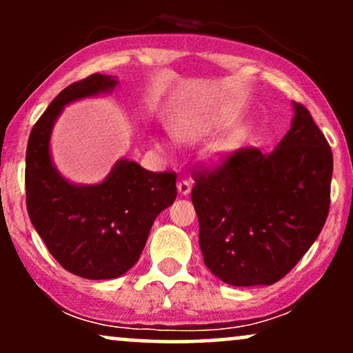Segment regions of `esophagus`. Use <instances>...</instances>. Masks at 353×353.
Wrapping results in <instances>:
<instances>
[{"label": "esophagus", "instance_id": "34e87169", "mask_svg": "<svg viewBox=\"0 0 353 353\" xmlns=\"http://www.w3.org/2000/svg\"><path fill=\"white\" fill-rule=\"evenodd\" d=\"M190 189H192V182H190V181L182 179V181L177 182V192H179L181 196H189Z\"/></svg>", "mask_w": 353, "mask_h": 353}]
</instances>
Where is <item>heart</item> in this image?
<instances>
[{
	"mask_svg": "<svg viewBox=\"0 0 353 353\" xmlns=\"http://www.w3.org/2000/svg\"><path fill=\"white\" fill-rule=\"evenodd\" d=\"M202 134H204V128H202L201 124L192 123V121H182V123L177 124L176 129H174V136H176L179 141H182V143H192V141L199 139ZM156 145L159 149L168 148V144H165L164 139H156ZM224 149H225L224 144L217 145V148H214L212 154L214 156H219Z\"/></svg>",
	"mask_w": 353,
	"mask_h": 353,
	"instance_id": "b5f03b06",
	"label": "heart"
}]
</instances>
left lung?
<instances>
[{
    "label": "left lung",
    "mask_w": 353,
    "mask_h": 353,
    "mask_svg": "<svg viewBox=\"0 0 353 353\" xmlns=\"http://www.w3.org/2000/svg\"><path fill=\"white\" fill-rule=\"evenodd\" d=\"M272 152L247 148L196 176L190 192L204 264L234 287L272 285L294 269L325 224L330 145L302 104Z\"/></svg>",
    "instance_id": "obj_1"
}]
</instances>
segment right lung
Wrapping results in <instances>:
<instances>
[{"label": "right lung", "instance_id": "add662e5", "mask_svg": "<svg viewBox=\"0 0 353 353\" xmlns=\"http://www.w3.org/2000/svg\"><path fill=\"white\" fill-rule=\"evenodd\" d=\"M117 76L91 74L59 92L34 124L26 148V208L52 257L91 281L128 272L156 217L176 201V174L145 171L123 157L98 184H76L51 156V134L68 104L116 89Z\"/></svg>", "mask_w": 353, "mask_h": 353}]
</instances>
